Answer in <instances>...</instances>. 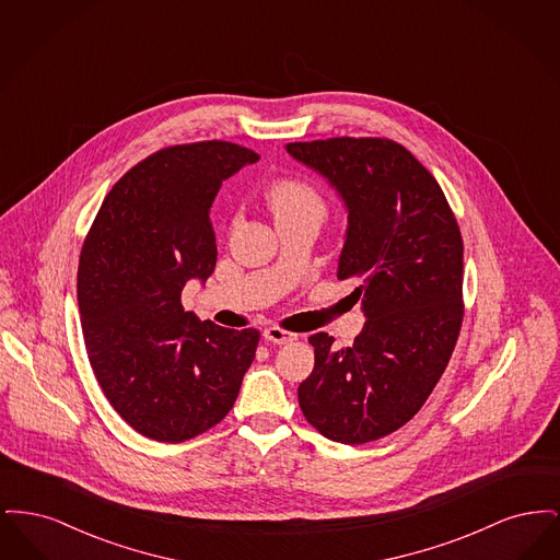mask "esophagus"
I'll use <instances>...</instances> for the list:
<instances>
[{
    "instance_id": "1",
    "label": "esophagus",
    "mask_w": 560,
    "mask_h": 560,
    "mask_svg": "<svg viewBox=\"0 0 560 560\" xmlns=\"http://www.w3.org/2000/svg\"><path fill=\"white\" fill-rule=\"evenodd\" d=\"M265 338L272 345H290L298 336L292 331L281 329V327H268V329H265Z\"/></svg>"
}]
</instances>
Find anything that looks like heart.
Masks as SVG:
<instances>
[{
    "instance_id": "b5f03b06",
    "label": "heart",
    "mask_w": 560,
    "mask_h": 560,
    "mask_svg": "<svg viewBox=\"0 0 560 560\" xmlns=\"http://www.w3.org/2000/svg\"><path fill=\"white\" fill-rule=\"evenodd\" d=\"M268 206L277 220L295 213L325 212V203L319 192L304 180L281 178L268 190Z\"/></svg>"
}]
</instances>
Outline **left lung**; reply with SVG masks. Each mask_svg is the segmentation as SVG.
I'll use <instances>...</instances> for the list:
<instances>
[{
  "label": "left lung",
  "mask_w": 560,
  "mask_h": 560,
  "mask_svg": "<svg viewBox=\"0 0 560 560\" xmlns=\"http://www.w3.org/2000/svg\"><path fill=\"white\" fill-rule=\"evenodd\" d=\"M317 170L348 210L338 279H357L365 327L347 348L319 331L315 370L298 386L323 436L361 445L407 424L441 380L459 336L464 243L445 192L388 138L285 144Z\"/></svg>",
  "instance_id": "obj_1"
}]
</instances>
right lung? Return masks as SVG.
Listing matches in <instances>:
<instances>
[{
    "mask_svg": "<svg viewBox=\"0 0 560 560\" xmlns=\"http://www.w3.org/2000/svg\"><path fill=\"white\" fill-rule=\"evenodd\" d=\"M258 161L245 147L206 140L165 147L108 190L83 241L81 331L113 409L161 443L215 427L235 405L260 340L183 306L188 279L215 267L210 208L222 180Z\"/></svg>",
    "mask_w": 560,
    "mask_h": 560,
    "instance_id": "1",
    "label": "right lung"
}]
</instances>
